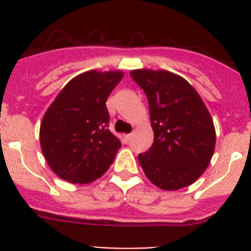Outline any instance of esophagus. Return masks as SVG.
Here are the masks:
<instances>
[{
  "instance_id": "esophagus-1",
  "label": "esophagus",
  "mask_w": 251,
  "mask_h": 251,
  "mask_svg": "<svg viewBox=\"0 0 251 251\" xmlns=\"http://www.w3.org/2000/svg\"><path fill=\"white\" fill-rule=\"evenodd\" d=\"M123 139H124V142H126V143H128V142H129V139H130V134H124Z\"/></svg>"
}]
</instances>
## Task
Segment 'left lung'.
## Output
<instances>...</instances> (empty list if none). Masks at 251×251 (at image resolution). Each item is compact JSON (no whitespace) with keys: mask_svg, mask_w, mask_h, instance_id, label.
I'll return each mask as SVG.
<instances>
[{"mask_svg":"<svg viewBox=\"0 0 251 251\" xmlns=\"http://www.w3.org/2000/svg\"><path fill=\"white\" fill-rule=\"evenodd\" d=\"M130 76L148 99L154 139L138 161L151 182L167 191L192 185L210 165L216 133L194 86L167 70L137 69Z\"/></svg>","mask_w":251,"mask_h":251,"instance_id":"8db88e82","label":"left lung"}]
</instances>
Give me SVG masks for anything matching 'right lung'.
<instances>
[{
	"label": "right lung",
	"instance_id": "obj_1",
	"mask_svg": "<svg viewBox=\"0 0 251 251\" xmlns=\"http://www.w3.org/2000/svg\"><path fill=\"white\" fill-rule=\"evenodd\" d=\"M123 72L89 70L73 77L44 114L40 145L49 167L70 183H90L114 161L121 142L108 129L105 101Z\"/></svg>",
	"mask_w": 251,
	"mask_h": 251
}]
</instances>
